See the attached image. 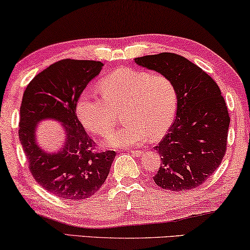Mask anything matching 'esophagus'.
<instances>
[{"label":"esophagus","instance_id":"esophagus-1","mask_svg":"<svg viewBox=\"0 0 250 250\" xmlns=\"http://www.w3.org/2000/svg\"><path fill=\"white\" fill-rule=\"evenodd\" d=\"M130 152H131L133 156H136V157H140V156L144 155L143 150H130Z\"/></svg>","mask_w":250,"mask_h":250}]
</instances>
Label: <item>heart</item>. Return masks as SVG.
I'll return each instance as SVG.
<instances>
[{"mask_svg": "<svg viewBox=\"0 0 250 250\" xmlns=\"http://www.w3.org/2000/svg\"><path fill=\"white\" fill-rule=\"evenodd\" d=\"M103 98L83 92L76 103L78 120L87 131L106 136L122 111L121 129L103 141L106 147L126 148L158 139L172 125L177 107V89L163 74L122 68L100 83Z\"/></svg>", "mask_w": 250, "mask_h": 250, "instance_id": "heart-1", "label": "heart"}]
</instances>
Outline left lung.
Wrapping results in <instances>:
<instances>
[{"label":"left lung","instance_id":"1","mask_svg":"<svg viewBox=\"0 0 250 250\" xmlns=\"http://www.w3.org/2000/svg\"><path fill=\"white\" fill-rule=\"evenodd\" d=\"M137 65L168 76L177 89L176 118L158 146L159 188L183 192L204 183L225 157L230 118L218 84L183 56L135 58Z\"/></svg>","mask_w":250,"mask_h":250}]
</instances>
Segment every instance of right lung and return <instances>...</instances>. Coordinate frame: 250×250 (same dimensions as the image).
<instances>
[{
    "instance_id": "1",
    "label": "right lung",
    "mask_w": 250,
    "mask_h": 250,
    "mask_svg": "<svg viewBox=\"0 0 250 250\" xmlns=\"http://www.w3.org/2000/svg\"><path fill=\"white\" fill-rule=\"evenodd\" d=\"M95 61L62 59L36 75L23 93L19 139L29 169L42 188L61 199L84 200L101 188L109 175L115 151H95L76 114L77 100L101 72ZM50 118L61 122L65 143L61 151L48 153L36 144L35 128Z\"/></svg>"
}]
</instances>
